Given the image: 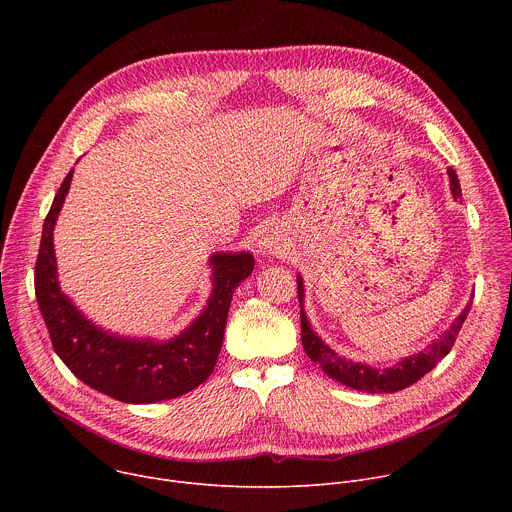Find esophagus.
Masks as SVG:
<instances>
[{
    "instance_id": "1",
    "label": "esophagus",
    "mask_w": 512,
    "mask_h": 512,
    "mask_svg": "<svg viewBox=\"0 0 512 512\" xmlns=\"http://www.w3.org/2000/svg\"><path fill=\"white\" fill-rule=\"evenodd\" d=\"M277 249H279V247H277V243H273L271 239H263V241H259V251H261L263 255H265V253H273V251L277 253Z\"/></svg>"
}]
</instances>
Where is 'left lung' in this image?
<instances>
[{
  "mask_svg": "<svg viewBox=\"0 0 512 512\" xmlns=\"http://www.w3.org/2000/svg\"><path fill=\"white\" fill-rule=\"evenodd\" d=\"M450 186H452V194L454 198L462 196V188H460V180L458 174L450 168ZM298 298H300V306L304 302V283L302 277H298ZM472 302L462 310V314L452 322V326L440 336L435 338V342H431L425 350L397 362L395 367L389 369H373L369 364H362V362H352L346 360L342 356H338L330 346H326L322 342V338L312 330L304 306L300 308V316H302V344L306 354L318 362L322 371L336 379L338 383L356 389V391H364V393H395L401 391L413 383H417L425 373H429L437 362H440L444 356L450 354L460 328L470 312Z\"/></svg>",
  "mask_w": 512,
  "mask_h": 512,
  "instance_id": "8db88e82",
  "label": "left lung"
}]
</instances>
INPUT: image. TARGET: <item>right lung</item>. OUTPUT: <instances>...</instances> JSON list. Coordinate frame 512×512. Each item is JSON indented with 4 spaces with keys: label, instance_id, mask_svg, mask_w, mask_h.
I'll use <instances>...</instances> for the list:
<instances>
[{
    "label": "right lung",
    "instance_id": "obj_1",
    "mask_svg": "<svg viewBox=\"0 0 512 512\" xmlns=\"http://www.w3.org/2000/svg\"><path fill=\"white\" fill-rule=\"evenodd\" d=\"M70 170L46 214L36 259V300L54 352L85 385L123 403H158L180 397L214 371L223 346L235 287L251 275V253H216L212 294L204 312L176 338L166 342L135 340L103 332L89 322L58 287L52 231L72 180Z\"/></svg>",
    "mask_w": 512,
    "mask_h": 512
}]
</instances>
